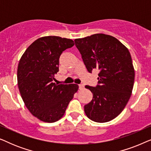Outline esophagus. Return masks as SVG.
I'll return each mask as SVG.
<instances>
[{
	"instance_id": "1",
	"label": "esophagus",
	"mask_w": 151,
	"mask_h": 151,
	"mask_svg": "<svg viewBox=\"0 0 151 151\" xmlns=\"http://www.w3.org/2000/svg\"><path fill=\"white\" fill-rule=\"evenodd\" d=\"M78 86H79V88L80 89H83L84 88V84H78Z\"/></svg>"
}]
</instances>
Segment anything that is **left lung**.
Instances as JSON below:
<instances>
[{
  "label": "left lung",
  "instance_id": "obj_1",
  "mask_svg": "<svg viewBox=\"0 0 151 151\" xmlns=\"http://www.w3.org/2000/svg\"><path fill=\"white\" fill-rule=\"evenodd\" d=\"M74 42L87 71H99L98 84L85 86L93 93V99L84 105V112L96 122L112 120L124 110L133 91L135 71L129 49L117 38L104 34Z\"/></svg>",
  "mask_w": 151,
  "mask_h": 151
}]
</instances>
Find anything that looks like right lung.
<instances>
[{
	"instance_id": "add662e5",
	"label": "right lung",
	"mask_w": 151,
	"mask_h": 151,
	"mask_svg": "<svg viewBox=\"0 0 151 151\" xmlns=\"http://www.w3.org/2000/svg\"><path fill=\"white\" fill-rule=\"evenodd\" d=\"M73 45L71 39L42 37L29 45L18 63V86L22 100L30 113L45 122L59 120L78 90V84L53 82L60 56Z\"/></svg>"
}]
</instances>
